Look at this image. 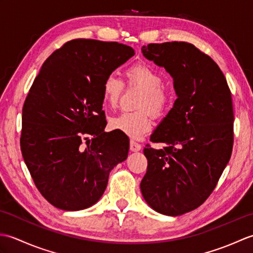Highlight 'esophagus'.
Listing matches in <instances>:
<instances>
[{"mask_svg":"<svg viewBox=\"0 0 253 253\" xmlns=\"http://www.w3.org/2000/svg\"><path fill=\"white\" fill-rule=\"evenodd\" d=\"M129 148H130V150H131L132 152L140 151V150H141V144L136 142V141H133V140H130V146H129Z\"/></svg>","mask_w":253,"mask_h":253,"instance_id":"34e87169","label":"esophagus"}]
</instances>
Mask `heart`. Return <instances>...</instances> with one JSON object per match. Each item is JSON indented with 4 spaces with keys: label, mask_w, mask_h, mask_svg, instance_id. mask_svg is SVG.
<instances>
[{
    "label": "heart",
    "mask_w": 253,
    "mask_h": 253,
    "mask_svg": "<svg viewBox=\"0 0 253 253\" xmlns=\"http://www.w3.org/2000/svg\"><path fill=\"white\" fill-rule=\"evenodd\" d=\"M125 77L129 85L142 90L136 112H122L110 118L113 129L125 133L132 139L141 138L152 127L151 113L157 117H163L174 103V91L163 84V76L157 69L146 63H136L125 71ZM124 90V83L111 74L102 85L103 99L107 105L115 107Z\"/></svg>",
    "instance_id": "obj_1"
}]
</instances>
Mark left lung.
Listing matches in <instances>:
<instances>
[{
    "mask_svg": "<svg viewBox=\"0 0 253 253\" xmlns=\"http://www.w3.org/2000/svg\"><path fill=\"white\" fill-rule=\"evenodd\" d=\"M141 50L169 73L177 94L150 138L165 147L143 149L148 168L141 192L157 212L178 216L207 200L230 159L232 92L217 64L191 43H150Z\"/></svg>",
    "mask_w": 253,
    "mask_h": 253,
    "instance_id": "8db88e82",
    "label": "left lung"
}]
</instances>
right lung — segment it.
<instances>
[{
	"mask_svg": "<svg viewBox=\"0 0 253 253\" xmlns=\"http://www.w3.org/2000/svg\"><path fill=\"white\" fill-rule=\"evenodd\" d=\"M133 55L118 42L75 39L53 52L35 78L23 107L20 149L38 190L55 208L93 206L110 171L127 159L128 137L104 131L102 85Z\"/></svg>",
	"mask_w": 253,
	"mask_h": 253,
	"instance_id": "right-lung-1",
	"label": "right lung"
}]
</instances>
